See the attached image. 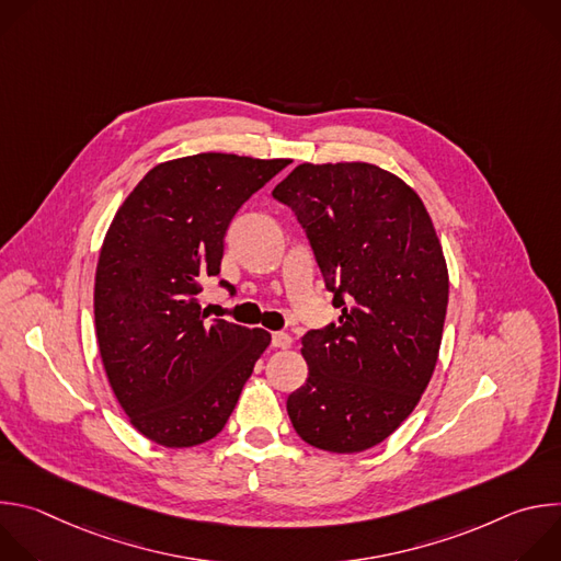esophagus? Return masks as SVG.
Returning a JSON list of instances; mask_svg holds the SVG:
<instances>
[{"mask_svg":"<svg viewBox=\"0 0 561 561\" xmlns=\"http://www.w3.org/2000/svg\"><path fill=\"white\" fill-rule=\"evenodd\" d=\"M293 344V337L288 333H273L271 335V346L273 348H288Z\"/></svg>","mask_w":561,"mask_h":561,"instance_id":"obj_1","label":"esophagus"}]
</instances>
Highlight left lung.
<instances>
[{
    "mask_svg": "<svg viewBox=\"0 0 561 561\" xmlns=\"http://www.w3.org/2000/svg\"><path fill=\"white\" fill-rule=\"evenodd\" d=\"M306 232L340 324L301 337L308 377L288 394L295 433L329 453L383 442L435 370L448 273L413 188L373 164H299L273 188Z\"/></svg>",
    "mask_w": 561,
    "mask_h": 561,
    "instance_id": "obj_1",
    "label": "left lung"
}]
</instances>
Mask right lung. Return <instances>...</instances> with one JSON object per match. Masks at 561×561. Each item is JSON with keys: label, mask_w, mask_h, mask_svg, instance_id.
<instances>
[{"label": "right lung", "mask_w": 561, "mask_h": 561, "mask_svg": "<svg viewBox=\"0 0 561 561\" xmlns=\"http://www.w3.org/2000/svg\"><path fill=\"white\" fill-rule=\"evenodd\" d=\"M288 159L202 152L146 173L117 210L95 273V329L117 402L148 439H213L271 342L208 319L197 293L217 277L226 230ZM219 286L234 293L221 279Z\"/></svg>", "instance_id": "right-lung-1"}]
</instances>
